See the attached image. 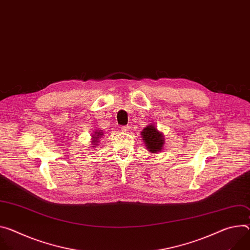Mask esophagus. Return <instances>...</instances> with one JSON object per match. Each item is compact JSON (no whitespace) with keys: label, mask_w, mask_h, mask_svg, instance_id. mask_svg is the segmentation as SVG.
<instances>
[{"label":"esophagus","mask_w":250,"mask_h":250,"mask_svg":"<svg viewBox=\"0 0 250 250\" xmlns=\"http://www.w3.org/2000/svg\"><path fill=\"white\" fill-rule=\"evenodd\" d=\"M121 130L124 131V132H127L129 130V126L128 125H124L121 127Z\"/></svg>","instance_id":"esophagus-1"}]
</instances>
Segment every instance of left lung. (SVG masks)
Wrapping results in <instances>:
<instances>
[{
    "label": "left lung",
    "instance_id": "left-lung-1",
    "mask_svg": "<svg viewBox=\"0 0 250 250\" xmlns=\"http://www.w3.org/2000/svg\"><path fill=\"white\" fill-rule=\"evenodd\" d=\"M142 134L148 151L152 153H157L158 151L162 150L165 145L164 134L161 131H158L153 125L146 126L142 130Z\"/></svg>",
    "mask_w": 250,
    "mask_h": 250
}]
</instances>
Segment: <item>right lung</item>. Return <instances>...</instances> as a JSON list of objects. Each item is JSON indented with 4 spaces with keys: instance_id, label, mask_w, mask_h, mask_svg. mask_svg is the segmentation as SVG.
Returning <instances> with one entry per match:
<instances>
[{
    "instance_id": "right-lung-1",
    "label": "right lung",
    "mask_w": 250,
    "mask_h": 250,
    "mask_svg": "<svg viewBox=\"0 0 250 250\" xmlns=\"http://www.w3.org/2000/svg\"><path fill=\"white\" fill-rule=\"evenodd\" d=\"M102 135H103V132L102 131H97L96 132V134H95V137H94V139H93V141H92V143H93V146H95V145H97L98 143H99V139L100 138H102Z\"/></svg>"
}]
</instances>
